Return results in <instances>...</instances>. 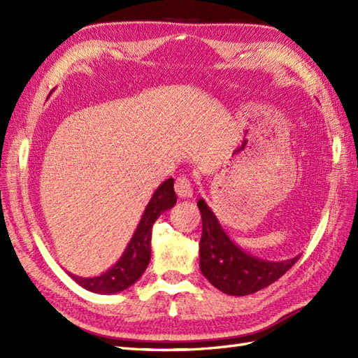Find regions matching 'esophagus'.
Segmentation results:
<instances>
[{"label": "esophagus", "mask_w": 358, "mask_h": 358, "mask_svg": "<svg viewBox=\"0 0 358 358\" xmlns=\"http://www.w3.org/2000/svg\"><path fill=\"white\" fill-rule=\"evenodd\" d=\"M175 192H177L180 199H189V196H192V183L186 175H180L175 180Z\"/></svg>", "instance_id": "esophagus-1"}]
</instances>
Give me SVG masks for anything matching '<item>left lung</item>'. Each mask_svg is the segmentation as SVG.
Masks as SVG:
<instances>
[{
	"mask_svg": "<svg viewBox=\"0 0 358 358\" xmlns=\"http://www.w3.org/2000/svg\"><path fill=\"white\" fill-rule=\"evenodd\" d=\"M201 212L200 269L212 286L227 295L243 296L272 285L292 268L299 257L268 262L248 254L229 238L214 212L203 199L196 203Z\"/></svg>",
	"mask_w": 358,
	"mask_h": 358,
	"instance_id": "left-lung-1",
	"label": "left lung"
}]
</instances>
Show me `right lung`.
Segmentation results:
<instances>
[{
  "label": "right lung",
  "instance_id": "obj_1",
  "mask_svg": "<svg viewBox=\"0 0 358 358\" xmlns=\"http://www.w3.org/2000/svg\"><path fill=\"white\" fill-rule=\"evenodd\" d=\"M175 203L177 195L173 191V178H169L157 187L123 255L112 268L98 277H78L71 272L67 273L81 287L95 294H117L132 286L143 275L150 262L152 226L163 212L173 208Z\"/></svg>",
  "mask_w": 358,
  "mask_h": 358
}]
</instances>
